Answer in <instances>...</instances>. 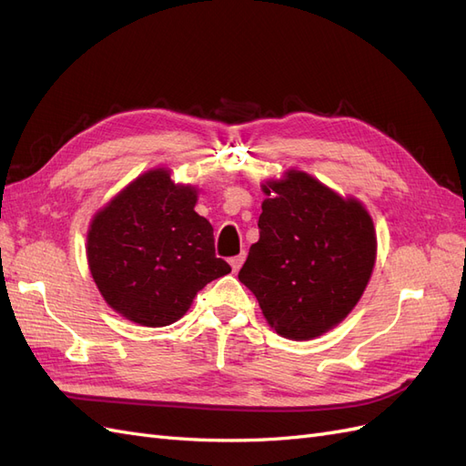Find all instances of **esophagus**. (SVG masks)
<instances>
[{
  "label": "esophagus",
  "instance_id": "34e87169",
  "mask_svg": "<svg viewBox=\"0 0 466 466\" xmlns=\"http://www.w3.org/2000/svg\"><path fill=\"white\" fill-rule=\"evenodd\" d=\"M245 258H247V252H245V250L241 252V255H237V257L229 258V264H231V268H233V272H238V268H241V266H243Z\"/></svg>",
  "mask_w": 466,
  "mask_h": 466
}]
</instances>
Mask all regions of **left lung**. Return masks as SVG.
<instances>
[{"instance_id":"8db88e82","label":"left lung","mask_w":466,"mask_h":466,"mask_svg":"<svg viewBox=\"0 0 466 466\" xmlns=\"http://www.w3.org/2000/svg\"><path fill=\"white\" fill-rule=\"evenodd\" d=\"M260 238L238 279L257 295L268 324L311 340L342 322L371 278L377 237L368 209L303 171L262 185Z\"/></svg>"}]
</instances>
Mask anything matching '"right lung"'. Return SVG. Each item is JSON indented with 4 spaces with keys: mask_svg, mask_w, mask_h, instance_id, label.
<instances>
[{
    "mask_svg": "<svg viewBox=\"0 0 466 466\" xmlns=\"http://www.w3.org/2000/svg\"><path fill=\"white\" fill-rule=\"evenodd\" d=\"M198 190L153 168L132 180L91 221L87 260L116 313L144 327L185 315L211 279L231 272L216 257L214 228L194 211Z\"/></svg>",
    "mask_w": 466,
    "mask_h": 466,
    "instance_id": "obj_1",
    "label": "right lung"
}]
</instances>
